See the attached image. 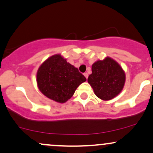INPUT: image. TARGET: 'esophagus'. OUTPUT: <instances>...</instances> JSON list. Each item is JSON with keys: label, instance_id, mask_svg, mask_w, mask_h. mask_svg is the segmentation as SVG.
<instances>
[{"label": "esophagus", "instance_id": "obj_1", "mask_svg": "<svg viewBox=\"0 0 153 153\" xmlns=\"http://www.w3.org/2000/svg\"><path fill=\"white\" fill-rule=\"evenodd\" d=\"M84 75H85V77L86 78V79H88V74L87 73H84Z\"/></svg>", "mask_w": 153, "mask_h": 153}]
</instances>
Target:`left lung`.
I'll list each match as a JSON object with an SVG mask.
<instances>
[{
    "instance_id": "1",
    "label": "left lung",
    "mask_w": 153,
    "mask_h": 153,
    "mask_svg": "<svg viewBox=\"0 0 153 153\" xmlns=\"http://www.w3.org/2000/svg\"><path fill=\"white\" fill-rule=\"evenodd\" d=\"M91 85L97 97L109 100L122 91L126 82V74L120 65L113 59L107 57L97 60L92 65V74L88 76Z\"/></svg>"
}]
</instances>
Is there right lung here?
<instances>
[{"instance_id":"obj_1","label":"right lung","mask_w":153,"mask_h":153,"mask_svg":"<svg viewBox=\"0 0 153 153\" xmlns=\"http://www.w3.org/2000/svg\"><path fill=\"white\" fill-rule=\"evenodd\" d=\"M36 80L40 91L44 95L63 103L73 96L77 88L86 78L77 68L57 54L50 57L40 66Z\"/></svg>"}]
</instances>
